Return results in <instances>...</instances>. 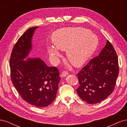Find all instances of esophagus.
<instances>
[{"label":"esophagus","instance_id":"34e87169","mask_svg":"<svg viewBox=\"0 0 127 127\" xmlns=\"http://www.w3.org/2000/svg\"><path fill=\"white\" fill-rule=\"evenodd\" d=\"M68 75V72L67 71H63V72L61 73V77H64L66 76H67Z\"/></svg>","mask_w":127,"mask_h":127}]
</instances>
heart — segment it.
<instances>
[{
    "instance_id": "heart-1",
    "label": "heart",
    "mask_w": 127,
    "mask_h": 127,
    "mask_svg": "<svg viewBox=\"0 0 127 127\" xmlns=\"http://www.w3.org/2000/svg\"><path fill=\"white\" fill-rule=\"evenodd\" d=\"M54 45H48L47 50L51 59L60 56V49H67L68 59L75 66H80L90 58L98 45L97 36L91 31L82 28H67L53 33Z\"/></svg>"
}]
</instances>
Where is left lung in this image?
Segmentation results:
<instances>
[{
  "label": "left lung",
  "mask_w": 127,
  "mask_h": 127,
  "mask_svg": "<svg viewBox=\"0 0 127 127\" xmlns=\"http://www.w3.org/2000/svg\"><path fill=\"white\" fill-rule=\"evenodd\" d=\"M119 75L118 58L110 42L98 56L92 59L77 74L79 96L88 104H96L113 92Z\"/></svg>",
  "instance_id": "8db88e82"
}]
</instances>
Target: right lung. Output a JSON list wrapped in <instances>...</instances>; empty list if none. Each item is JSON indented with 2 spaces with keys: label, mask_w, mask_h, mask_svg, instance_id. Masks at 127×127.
I'll use <instances>...</instances> for the list:
<instances>
[{
  "label": "right lung",
  "mask_w": 127,
  "mask_h": 127,
  "mask_svg": "<svg viewBox=\"0 0 127 127\" xmlns=\"http://www.w3.org/2000/svg\"><path fill=\"white\" fill-rule=\"evenodd\" d=\"M38 26L30 28L14 46L10 58V77L22 98L36 107L49 105L56 98L60 80L56 67H48L39 58H28Z\"/></svg>",
  "instance_id": "right-lung-1"
}]
</instances>
